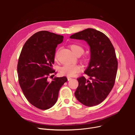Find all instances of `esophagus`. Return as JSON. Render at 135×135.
<instances>
[{
	"label": "esophagus",
	"instance_id": "34e87169",
	"mask_svg": "<svg viewBox=\"0 0 135 135\" xmlns=\"http://www.w3.org/2000/svg\"><path fill=\"white\" fill-rule=\"evenodd\" d=\"M72 78H70V77H67V79H68V81H69V80H71Z\"/></svg>",
	"mask_w": 135,
	"mask_h": 135
}]
</instances>
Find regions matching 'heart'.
Returning a JSON list of instances; mask_svg holds the SVG:
<instances>
[{"instance_id": "1", "label": "heart", "mask_w": 135, "mask_h": 135, "mask_svg": "<svg viewBox=\"0 0 135 135\" xmlns=\"http://www.w3.org/2000/svg\"><path fill=\"white\" fill-rule=\"evenodd\" d=\"M72 52L77 56L81 55L84 52V49L81 45L77 44H72L69 46ZM59 54V50H57L55 53L54 59L57 60L58 59ZM89 59L84 57L83 60V62L84 63L89 62ZM81 70V67L78 65H65L60 68V72L62 75H66L68 76H73L77 73H79Z\"/></svg>"}]
</instances>
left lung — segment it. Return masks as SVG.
<instances>
[{"mask_svg": "<svg viewBox=\"0 0 135 135\" xmlns=\"http://www.w3.org/2000/svg\"><path fill=\"white\" fill-rule=\"evenodd\" d=\"M70 38L86 41L91 51L89 65L84 73L92 81L84 76L78 78L75 96L85 105H96L105 100L114 85L118 69L115 49L104 33L93 28L76 33Z\"/></svg>", "mask_w": 135, "mask_h": 135, "instance_id": "1", "label": "left lung"}]
</instances>
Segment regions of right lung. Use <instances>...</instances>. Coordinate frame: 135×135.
Segmentation results:
<instances>
[{"label": "right lung", "instance_id": "right-lung-1", "mask_svg": "<svg viewBox=\"0 0 135 135\" xmlns=\"http://www.w3.org/2000/svg\"><path fill=\"white\" fill-rule=\"evenodd\" d=\"M63 36L46 31L35 33L25 42L17 64L18 82L28 101L46 110L57 100L59 90L67 81L66 76L49 77L56 74L52 69L56 48Z\"/></svg>", "mask_w": 135, "mask_h": 135}]
</instances>
